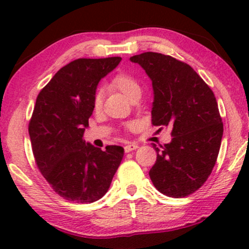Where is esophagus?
I'll use <instances>...</instances> for the list:
<instances>
[{
  "instance_id": "1",
  "label": "esophagus",
  "mask_w": 249,
  "mask_h": 249,
  "mask_svg": "<svg viewBox=\"0 0 249 249\" xmlns=\"http://www.w3.org/2000/svg\"><path fill=\"white\" fill-rule=\"evenodd\" d=\"M136 148H138V144H134V142H130V144L125 145V146H124V151H125V152H126V153H128V152H131V151L136 150Z\"/></svg>"
}]
</instances>
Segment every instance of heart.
I'll list each match as a JSON object with an SVG mask.
<instances>
[{
	"label": "heart",
	"instance_id": "heart-1",
	"mask_svg": "<svg viewBox=\"0 0 249 249\" xmlns=\"http://www.w3.org/2000/svg\"><path fill=\"white\" fill-rule=\"evenodd\" d=\"M111 87L116 90L121 91L126 98L130 101L138 99L142 95V85L136 77L128 75V73H119L111 81ZM102 105V93L97 92L93 98V107L98 110Z\"/></svg>",
	"mask_w": 249,
	"mask_h": 249
}]
</instances>
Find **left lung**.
Instances as JSON below:
<instances>
[{"label":"left lung","mask_w":249,"mask_h":249,"mask_svg":"<svg viewBox=\"0 0 249 249\" xmlns=\"http://www.w3.org/2000/svg\"><path fill=\"white\" fill-rule=\"evenodd\" d=\"M152 81V124L170 126L172 141L152 146L157 160L150 178L159 192L184 198L205 184L216 162L224 124L213 91L186 63L168 55L131 57Z\"/></svg>","instance_id":"8db88e82"}]
</instances>
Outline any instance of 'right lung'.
I'll list each match as a JSON object with an SVG mask.
<instances>
[{"instance_id":"add662e5","label":"right lung","mask_w":249,"mask_h":249,"mask_svg":"<svg viewBox=\"0 0 249 249\" xmlns=\"http://www.w3.org/2000/svg\"><path fill=\"white\" fill-rule=\"evenodd\" d=\"M121 57L78 58L56 72L36 99L29 122L39 172L62 198L91 204L107 192L124 148H102L83 139L93 111L97 85Z\"/></svg>"}]
</instances>
